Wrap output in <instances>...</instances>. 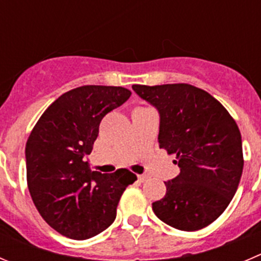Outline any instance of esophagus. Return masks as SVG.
<instances>
[{
    "label": "esophagus",
    "mask_w": 261,
    "mask_h": 261,
    "mask_svg": "<svg viewBox=\"0 0 261 261\" xmlns=\"http://www.w3.org/2000/svg\"><path fill=\"white\" fill-rule=\"evenodd\" d=\"M147 179H148L147 174H140V175H138V180H140V182H146Z\"/></svg>",
    "instance_id": "obj_1"
}]
</instances>
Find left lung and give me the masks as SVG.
<instances>
[{"instance_id":"8db88e82","label":"left lung","mask_w":261,"mask_h":261,"mask_svg":"<svg viewBox=\"0 0 261 261\" xmlns=\"http://www.w3.org/2000/svg\"><path fill=\"white\" fill-rule=\"evenodd\" d=\"M132 88L160 114L159 146L174 153L179 175L152 202L156 217L180 230L207 227L232 201L244 170L241 133L227 109L187 83Z\"/></svg>"}]
</instances>
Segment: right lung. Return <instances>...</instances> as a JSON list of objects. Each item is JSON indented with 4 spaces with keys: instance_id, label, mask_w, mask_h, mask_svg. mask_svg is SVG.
I'll return each mask as SVG.
<instances>
[{
    "instance_id": "add662e5",
    "label": "right lung",
    "mask_w": 261,
    "mask_h": 261,
    "mask_svg": "<svg viewBox=\"0 0 261 261\" xmlns=\"http://www.w3.org/2000/svg\"><path fill=\"white\" fill-rule=\"evenodd\" d=\"M124 87L82 86L46 109L25 146L27 183L44 222L73 240H87L115 220L119 200L137 175L128 169L92 172V152L103 116L125 102Z\"/></svg>"
}]
</instances>
